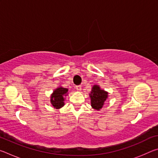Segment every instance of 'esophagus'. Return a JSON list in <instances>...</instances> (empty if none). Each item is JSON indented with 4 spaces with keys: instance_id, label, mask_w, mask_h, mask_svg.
Wrapping results in <instances>:
<instances>
[{
    "instance_id": "1",
    "label": "esophagus",
    "mask_w": 158,
    "mask_h": 158,
    "mask_svg": "<svg viewBox=\"0 0 158 158\" xmlns=\"http://www.w3.org/2000/svg\"><path fill=\"white\" fill-rule=\"evenodd\" d=\"M75 88H76V89L78 90V91H81V85H76Z\"/></svg>"
}]
</instances>
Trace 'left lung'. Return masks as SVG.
<instances>
[{
  "mask_svg": "<svg viewBox=\"0 0 158 158\" xmlns=\"http://www.w3.org/2000/svg\"><path fill=\"white\" fill-rule=\"evenodd\" d=\"M108 93L101 90L98 85H93L90 96L91 99V106L93 109L100 110L102 107L105 100L107 98Z\"/></svg>",
  "mask_w": 158,
  "mask_h": 158,
  "instance_id": "left-lung-1",
  "label": "left lung"
}]
</instances>
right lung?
<instances>
[{"label":"right lung","instance_id":"obj_1","mask_svg":"<svg viewBox=\"0 0 158 158\" xmlns=\"http://www.w3.org/2000/svg\"><path fill=\"white\" fill-rule=\"evenodd\" d=\"M68 91V89L60 87L56 89L51 97V103L56 109H59L64 105V96Z\"/></svg>","mask_w":158,"mask_h":158}]
</instances>
